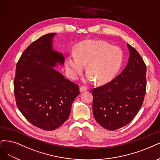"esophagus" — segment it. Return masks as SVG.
I'll return each instance as SVG.
<instances>
[{"label": "esophagus", "mask_w": 160, "mask_h": 160, "mask_svg": "<svg viewBox=\"0 0 160 160\" xmlns=\"http://www.w3.org/2000/svg\"><path fill=\"white\" fill-rule=\"evenodd\" d=\"M88 90V88L86 86H82L80 88V92H84Z\"/></svg>", "instance_id": "esophagus-1"}]
</instances>
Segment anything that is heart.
Segmentation results:
<instances>
[{
    "label": "heart",
    "instance_id": "obj_1",
    "mask_svg": "<svg viewBox=\"0 0 160 160\" xmlns=\"http://www.w3.org/2000/svg\"><path fill=\"white\" fill-rule=\"evenodd\" d=\"M122 51L102 41H87L79 45L76 53L73 52L66 60V68L71 78L76 79L87 63L89 70L84 78L98 83H106L113 79L121 67Z\"/></svg>",
    "mask_w": 160,
    "mask_h": 160
}]
</instances>
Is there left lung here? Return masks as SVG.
Masks as SVG:
<instances>
[{
	"mask_svg": "<svg viewBox=\"0 0 160 160\" xmlns=\"http://www.w3.org/2000/svg\"><path fill=\"white\" fill-rule=\"evenodd\" d=\"M127 46L130 57L125 68L108 83L92 90L94 118L109 131L119 129L132 121L146 94V64L133 47Z\"/></svg>",
	"mask_w": 160,
	"mask_h": 160,
	"instance_id": "1",
	"label": "left lung"
}]
</instances>
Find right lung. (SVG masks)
<instances>
[{
	"label": "right lung",
	"mask_w": 160,
	"mask_h": 160,
	"mask_svg": "<svg viewBox=\"0 0 160 160\" xmlns=\"http://www.w3.org/2000/svg\"><path fill=\"white\" fill-rule=\"evenodd\" d=\"M56 33L46 34L23 52L16 64L14 92L16 105L35 127L52 131L66 121L79 86L53 68L62 64L61 53L52 50Z\"/></svg>",
	"instance_id": "right-lung-1"
}]
</instances>
